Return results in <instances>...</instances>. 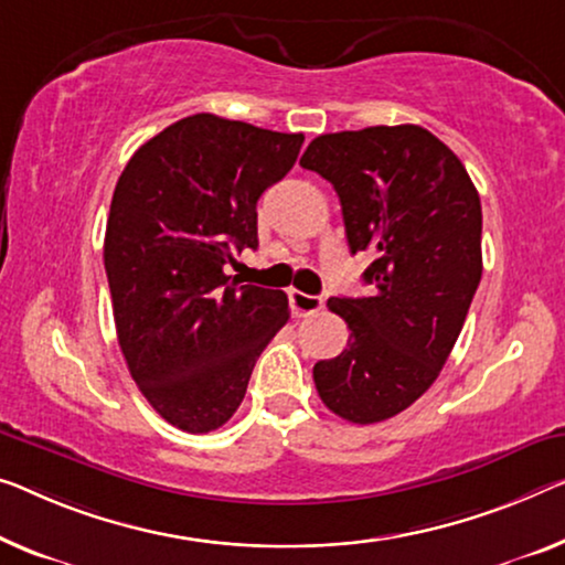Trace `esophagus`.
I'll use <instances>...</instances> for the list:
<instances>
[{
  "instance_id": "34e87169",
  "label": "esophagus",
  "mask_w": 565,
  "mask_h": 565,
  "mask_svg": "<svg viewBox=\"0 0 565 565\" xmlns=\"http://www.w3.org/2000/svg\"><path fill=\"white\" fill-rule=\"evenodd\" d=\"M289 301H291V311L297 317L317 315V311L324 307V299L322 297H311V294H301V291H291L289 294Z\"/></svg>"
}]
</instances>
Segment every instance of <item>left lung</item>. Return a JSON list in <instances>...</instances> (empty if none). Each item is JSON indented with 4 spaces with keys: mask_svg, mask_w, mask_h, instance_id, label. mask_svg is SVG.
I'll list each match as a JSON object with an SVG mask.
<instances>
[{
    "mask_svg": "<svg viewBox=\"0 0 565 565\" xmlns=\"http://www.w3.org/2000/svg\"><path fill=\"white\" fill-rule=\"evenodd\" d=\"M299 164L332 182L352 254H375L370 297L327 301L350 340L315 365L317 393L340 418L377 424L431 388L465 327L482 279V205L424 126L322 134Z\"/></svg>",
    "mask_w": 565,
    "mask_h": 565,
    "instance_id": "8db88e82",
    "label": "left lung"
}]
</instances>
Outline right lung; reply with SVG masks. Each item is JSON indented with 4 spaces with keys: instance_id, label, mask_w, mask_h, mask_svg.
<instances>
[{
    "instance_id": "obj_1",
    "label": "right lung",
    "mask_w": 565,
    "mask_h": 565,
    "mask_svg": "<svg viewBox=\"0 0 565 565\" xmlns=\"http://www.w3.org/2000/svg\"><path fill=\"white\" fill-rule=\"evenodd\" d=\"M305 134L195 114L141 145L116 182L104 266L126 365L164 420L221 428L260 352L289 319L284 291L225 274L258 246L256 202Z\"/></svg>"
}]
</instances>
